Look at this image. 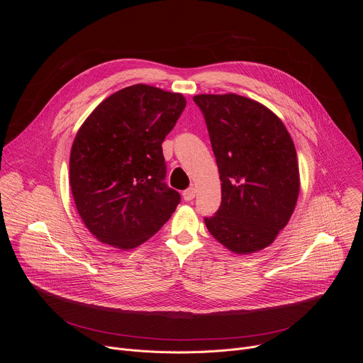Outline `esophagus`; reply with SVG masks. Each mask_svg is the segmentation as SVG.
I'll return each mask as SVG.
<instances>
[{
    "label": "esophagus",
    "mask_w": 363,
    "mask_h": 363,
    "mask_svg": "<svg viewBox=\"0 0 363 363\" xmlns=\"http://www.w3.org/2000/svg\"><path fill=\"white\" fill-rule=\"evenodd\" d=\"M195 194H196V189H195V188H188V189H185V191L182 192V198H184L185 201H192V199L195 198Z\"/></svg>",
    "instance_id": "obj_1"
}]
</instances>
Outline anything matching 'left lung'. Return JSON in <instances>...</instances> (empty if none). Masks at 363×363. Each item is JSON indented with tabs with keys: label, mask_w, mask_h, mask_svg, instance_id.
Instances as JSON below:
<instances>
[{
	"label": "left lung",
	"mask_w": 363,
	"mask_h": 363,
	"mask_svg": "<svg viewBox=\"0 0 363 363\" xmlns=\"http://www.w3.org/2000/svg\"><path fill=\"white\" fill-rule=\"evenodd\" d=\"M221 179V205L205 218L211 235L235 254L269 247L283 230L300 191L297 153L277 115L252 99L196 94Z\"/></svg>",
	"instance_id": "obj_1"
}]
</instances>
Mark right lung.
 <instances>
[{
	"instance_id": "add662e5",
	"label": "right lung",
	"mask_w": 363,
	"mask_h": 363,
	"mask_svg": "<svg viewBox=\"0 0 363 363\" xmlns=\"http://www.w3.org/2000/svg\"><path fill=\"white\" fill-rule=\"evenodd\" d=\"M185 106L181 93L133 84L103 100L77 130L69 182L100 242L132 250L171 218L181 195L164 182L162 142Z\"/></svg>"
}]
</instances>
